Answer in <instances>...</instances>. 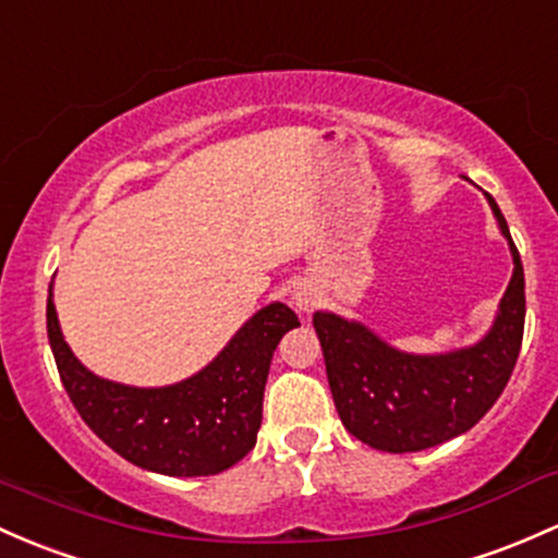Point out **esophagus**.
<instances>
[{
	"instance_id": "obj_1",
	"label": "esophagus",
	"mask_w": 558,
	"mask_h": 558,
	"mask_svg": "<svg viewBox=\"0 0 558 558\" xmlns=\"http://www.w3.org/2000/svg\"><path fill=\"white\" fill-rule=\"evenodd\" d=\"M290 301H292V305H295L298 311H311L316 305V290L303 281V284H298L295 290H292Z\"/></svg>"
}]
</instances>
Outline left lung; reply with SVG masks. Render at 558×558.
Segmentation results:
<instances>
[{
	"label": "left lung",
	"mask_w": 558,
	"mask_h": 558,
	"mask_svg": "<svg viewBox=\"0 0 558 558\" xmlns=\"http://www.w3.org/2000/svg\"><path fill=\"white\" fill-rule=\"evenodd\" d=\"M489 207L513 257L497 316L478 343L447 353H407L362 322L316 311L329 391L345 430L383 452H421L473 428L506 388L524 335V268L506 218Z\"/></svg>",
	"instance_id": "left-lung-1"
}]
</instances>
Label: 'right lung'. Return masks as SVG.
Instances as JSON below:
<instances>
[{"mask_svg":"<svg viewBox=\"0 0 558 558\" xmlns=\"http://www.w3.org/2000/svg\"><path fill=\"white\" fill-rule=\"evenodd\" d=\"M292 327H301L295 311L268 303L205 369L172 386L137 388L89 373L63 340L52 284L47 298V338L82 421L124 460L165 476H213L255 447L271 356Z\"/></svg>","mask_w":558,"mask_h":558,"instance_id":"1","label":"right lung"}]
</instances>
